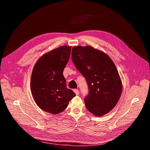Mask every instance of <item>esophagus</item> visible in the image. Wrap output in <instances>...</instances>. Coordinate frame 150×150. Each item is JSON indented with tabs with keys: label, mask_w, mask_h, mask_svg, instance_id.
Segmentation results:
<instances>
[{
	"label": "esophagus",
	"mask_w": 150,
	"mask_h": 150,
	"mask_svg": "<svg viewBox=\"0 0 150 150\" xmlns=\"http://www.w3.org/2000/svg\"><path fill=\"white\" fill-rule=\"evenodd\" d=\"M74 92L76 94V95H79V91L78 90H76V89L74 90Z\"/></svg>",
	"instance_id": "esophagus-1"
}]
</instances>
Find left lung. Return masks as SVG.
I'll return each instance as SVG.
<instances>
[{"mask_svg": "<svg viewBox=\"0 0 150 150\" xmlns=\"http://www.w3.org/2000/svg\"><path fill=\"white\" fill-rule=\"evenodd\" d=\"M71 59L88 85L86 108L98 117L109 113L122 92V80L112 60L105 52L89 45L74 47Z\"/></svg>", "mask_w": 150, "mask_h": 150, "instance_id": "8db88e82", "label": "left lung"}]
</instances>
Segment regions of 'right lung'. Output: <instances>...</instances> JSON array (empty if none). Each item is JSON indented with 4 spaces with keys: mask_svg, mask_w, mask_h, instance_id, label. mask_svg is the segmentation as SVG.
<instances>
[{
    "mask_svg": "<svg viewBox=\"0 0 150 150\" xmlns=\"http://www.w3.org/2000/svg\"><path fill=\"white\" fill-rule=\"evenodd\" d=\"M71 46L63 45L45 53L37 61L31 75L30 89L37 106L57 115L64 111L75 93L67 88L63 71L69 61Z\"/></svg>",
    "mask_w": 150,
    "mask_h": 150,
    "instance_id": "add662e5",
    "label": "right lung"
}]
</instances>
